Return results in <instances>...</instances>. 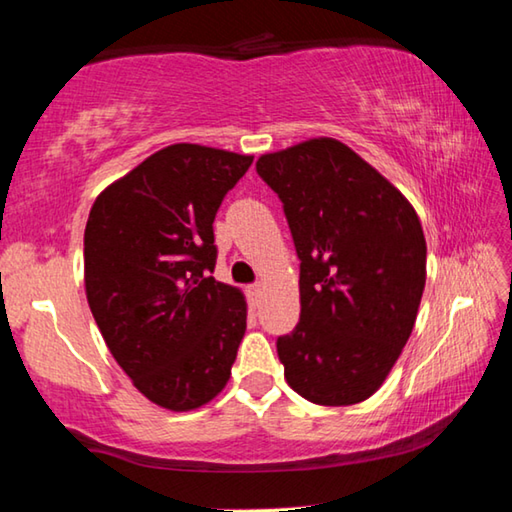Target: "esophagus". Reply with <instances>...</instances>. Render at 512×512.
Returning <instances> with one entry per match:
<instances>
[{
    "label": "esophagus",
    "instance_id": "esophagus-1",
    "mask_svg": "<svg viewBox=\"0 0 512 512\" xmlns=\"http://www.w3.org/2000/svg\"><path fill=\"white\" fill-rule=\"evenodd\" d=\"M246 296H248V302H250V305L257 307L259 298H262V287H259V284H250V287L246 289Z\"/></svg>",
    "mask_w": 512,
    "mask_h": 512
}]
</instances>
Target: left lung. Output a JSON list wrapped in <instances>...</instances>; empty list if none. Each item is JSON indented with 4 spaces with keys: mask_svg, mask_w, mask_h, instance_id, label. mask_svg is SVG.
<instances>
[{
    "mask_svg": "<svg viewBox=\"0 0 512 512\" xmlns=\"http://www.w3.org/2000/svg\"><path fill=\"white\" fill-rule=\"evenodd\" d=\"M280 196L300 257V323L277 339L287 384L320 406L379 391L413 332L427 282L418 214L334 137L257 160Z\"/></svg>",
    "mask_w": 512,
    "mask_h": 512,
    "instance_id": "obj_1",
    "label": "left lung"
}]
</instances>
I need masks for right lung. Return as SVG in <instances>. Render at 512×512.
Here are the masks:
<instances>
[{"label": "right lung", "mask_w": 512, "mask_h": 512, "mask_svg": "<svg viewBox=\"0 0 512 512\" xmlns=\"http://www.w3.org/2000/svg\"><path fill=\"white\" fill-rule=\"evenodd\" d=\"M253 155L171 144L108 185L83 239L85 296L103 341L146 400L212 402L246 334V298L216 282L214 216Z\"/></svg>", "instance_id": "obj_1"}]
</instances>
